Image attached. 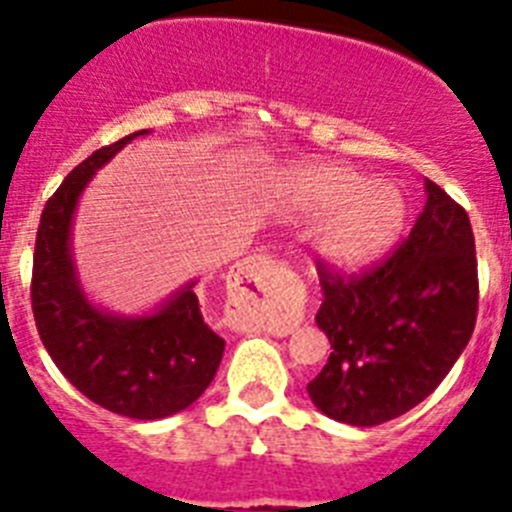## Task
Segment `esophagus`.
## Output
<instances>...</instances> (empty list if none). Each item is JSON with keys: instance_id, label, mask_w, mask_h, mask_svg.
<instances>
[{"instance_id": "esophagus-1", "label": "esophagus", "mask_w": 512, "mask_h": 512, "mask_svg": "<svg viewBox=\"0 0 512 512\" xmlns=\"http://www.w3.org/2000/svg\"><path fill=\"white\" fill-rule=\"evenodd\" d=\"M280 267H283V265H280L278 260H273V257L252 255V257H245V260L239 262L234 278H237L239 283H247L250 288L260 290L262 280H265L270 273H278Z\"/></svg>"}]
</instances>
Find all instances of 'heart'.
<instances>
[{"label":"heart","instance_id":"obj_1","mask_svg":"<svg viewBox=\"0 0 512 512\" xmlns=\"http://www.w3.org/2000/svg\"><path fill=\"white\" fill-rule=\"evenodd\" d=\"M280 209L296 222H316V255L334 270L357 273L390 255L408 224V201L390 181H370L339 163H306L278 183Z\"/></svg>","mask_w":512,"mask_h":512}]
</instances>
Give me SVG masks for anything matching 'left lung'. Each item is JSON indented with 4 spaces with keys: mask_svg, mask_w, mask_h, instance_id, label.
<instances>
[{
    "mask_svg": "<svg viewBox=\"0 0 512 512\" xmlns=\"http://www.w3.org/2000/svg\"><path fill=\"white\" fill-rule=\"evenodd\" d=\"M395 255L365 275L324 265L316 324L329 336L324 370L308 398L349 426H380L439 388L469 344L477 319V257L469 216L434 181Z\"/></svg>",
    "mask_w": 512,
    "mask_h": 512,
    "instance_id": "8db88e82",
    "label": "left lung"
}]
</instances>
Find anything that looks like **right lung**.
<instances>
[{
  "label": "right lung",
  "instance_id": "obj_1",
  "mask_svg": "<svg viewBox=\"0 0 512 512\" xmlns=\"http://www.w3.org/2000/svg\"><path fill=\"white\" fill-rule=\"evenodd\" d=\"M140 130L76 165L40 216L32 257V313L55 367L96 405L137 421H158L199 400L224 354L204 321L196 280L145 313H114L86 296L73 257V216L86 186Z\"/></svg>",
  "mask_w": 512,
  "mask_h": 512
}]
</instances>
